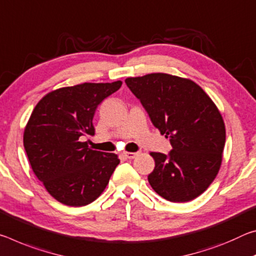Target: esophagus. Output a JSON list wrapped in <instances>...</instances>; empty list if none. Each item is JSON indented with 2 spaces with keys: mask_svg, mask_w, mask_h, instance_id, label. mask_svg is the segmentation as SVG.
<instances>
[{
  "mask_svg": "<svg viewBox=\"0 0 256 256\" xmlns=\"http://www.w3.org/2000/svg\"><path fill=\"white\" fill-rule=\"evenodd\" d=\"M124 156L127 158H135L136 156H137V153H134V152H127V153H124Z\"/></svg>",
  "mask_w": 256,
  "mask_h": 256,
  "instance_id": "1",
  "label": "esophagus"
}]
</instances>
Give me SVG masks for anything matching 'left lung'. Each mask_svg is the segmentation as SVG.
<instances>
[{
  "mask_svg": "<svg viewBox=\"0 0 256 256\" xmlns=\"http://www.w3.org/2000/svg\"><path fill=\"white\" fill-rule=\"evenodd\" d=\"M150 121L169 138L168 154L152 152L156 168L148 182L170 202H188L208 190L222 161L224 124L219 110L190 79L166 74L127 78Z\"/></svg>",
  "mask_w": 256,
  "mask_h": 256,
  "instance_id": "1",
  "label": "left lung"
}]
</instances>
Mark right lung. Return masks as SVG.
<instances>
[{"mask_svg": "<svg viewBox=\"0 0 256 256\" xmlns=\"http://www.w3.org/2000/svg\"><path fill=\"white\" fill-rule=\"evenodd\" d=\"M122 82H84L53 90L34 108L24 146L36 177L62 204L84 206L106 190L120 160L114 153L90 150L84 136L94 135L98 104Z\"/></svg>", "mask_w": 256, "mask_h": 256, "instance_id": "1", "label": "right lung"}]
</instances>
